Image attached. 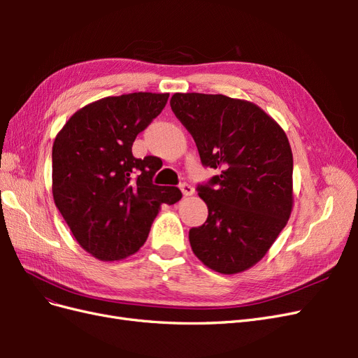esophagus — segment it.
I'll return each instance as SVG.
<instances>
[{
  "label": "esophagus",
  "mask_w": 358,
  "mask_h": 358,
  "mask_svg": "<svg viewBox=\"0 0 358 358\" xmlns=\"http://www.w3.org/2000/svg\"><path fill=\"white\" fill-rule=\"evenodd\" d=\"M180 191H182V194L183 196H192L194 194V188L189 185V183H187V182H183V183H180Z\"/></svg>",
  "instance_id": "1"
}]
</instances>
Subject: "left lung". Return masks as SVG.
<instances>
[{"label": "left lung", "mask_w": 358, "mask_h": 358, "mask_svg": "<svg viewBox=\"0 0 358 358\" xmlns=\"http://www.w3.org/2000/svg\"><path fill=\"white\" fill-rule=\"evenodd\" d=\"M170 106L196 142L201 164L220 171L197 187L209 215L189 230L192 251L215 272H243L266 255L291 215L288 138L249 101L178 92Z\"/></svg>", "instance_id": "left-lung-1"}]
</instances>
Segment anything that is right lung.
I'll return each instance as SVG.
<instances>
[{
  "instance_id": "obj_1",
  "label": "right lung",
  "mask_w": 358,
  "mask_h": 358,
  "mask_svg": "<svg viewBox=\"0 0 358 358\" xmlns=\"http://www.w3.org/2000/svg\"><path fill=\"white\" fill-rule=\"evenodd\" d=\"M167 100L152 92L106 96L76 112L53 142V200L76 241L101 262L137 252L159 206L182 199L176 187L154 185L161 167L154 157L131 150Z\"/></svg>"
}]
</instances>
